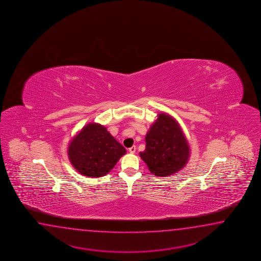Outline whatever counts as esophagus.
<instances>
[{
    "instance_id": "esophagus-1",
    "label": "esophagus",
    "mask_w": 261,
    "mask_h": 261,
    "mask_svg": "<svg viewBox=\"0 0 261 261\" xmlns=\"http://www.w3.org/2000/svg\"><path fill=\"white\" fill-rule=\"evenodd\" d=\"M128 151H129V153H134L136 152V146H132L130 148H128Z\"/></svg>"
}]
</instances>
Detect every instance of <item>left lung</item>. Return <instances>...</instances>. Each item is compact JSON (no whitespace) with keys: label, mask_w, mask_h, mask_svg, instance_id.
I'll use <instances>...</instances> for the list:
<instances>
[{"label":"left lung","mask_w":261,"mask_h":261,"mask_svg":"<svg viewBox=\"0 0 261 261\" xmlns=\"http://www.w3.org/2000/svg\"><path fill=\"white\" fill-rule=\"evenodd\" d=\"M145 143L140 156L158 177L177 173L189 160L188 141L179 123L166 113H159L146 133Z\"/></svg>","instance_id":"left-lung-1"}]
</instances>
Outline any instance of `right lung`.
I'll use <instances>...</instances> for the list:
<instances>
[{
    "instance_id": "add662e5",
    "label": "right lung",
    "mask_w": 261,
    "mask_h": 261,
    "mask_svg": "<svg viewBox=\"0 0 261 261\" xmlns=\"http://www.w3.org/2000/svg\"><path fill=\"white\" fill-rule=\"evenodd\" d=\"M126 149L98 123H89L68 144L67 154L77 172L97 178L108 174Z\"/></svg>"
}]
</instances>
